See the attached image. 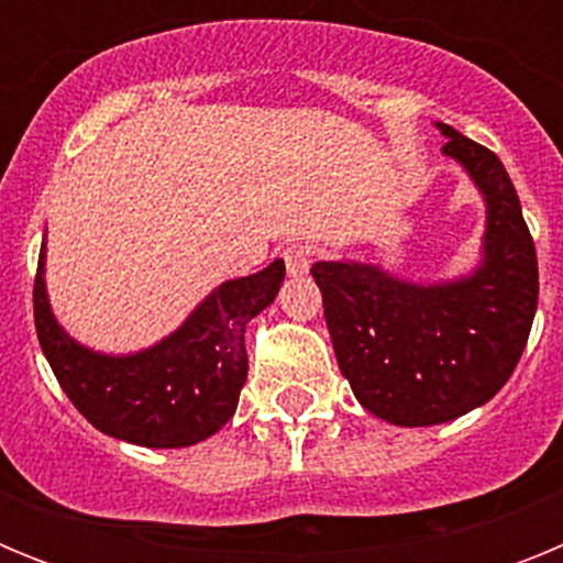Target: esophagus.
Instances as JSON below:
<instances>
[{"mask_svg": "<svg viewBox=\"0 0 563 563\" xmlns=\"http://www.w3.org/2000/svg\"><path fill=\"white\" fill-rule=\"evenodd\" d=\"M285 265H287V273H290L292 278L307 276V273H310V265H312V251L307 245H290L285 251Z\"/></svg>", "mask_w": 563, "mask_h": 563, "instance_id": "1", "label": "esophagus"}]
</instances>
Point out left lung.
I'll use <instances>...</instances> for the list:
<instances>
[{
  "mask_svg": "<svg viewBox=\"0 0 563 563\" xmlns=\"http://www.w3.org/2000/svg\"><path fill=\"white\" fill-rule=\"evenodd\" d=\"M485 200L479 265L406 282L369 262H316L327 330L357 402L391 426H440L485 406L514 375L539 305V262L521 202L490 148L437 123Z\"/></svg>",
  "mask_w": 563,
  "mask_h": 563,
  "instance_id": "obj_1",
  "label": "left lung"
}]
</instances>
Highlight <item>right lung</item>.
Wrapping results in <instances>:
<instances>
[{"mask_svg": "<svg viewBox=\"0 0 563 563\" xmlns=\"http://www.w3.org/2000/svg\"><path fill=\"white\" fill-rule=\"evenodd\" d=\"M44 258L47 242L33 287L38 343L64 395L98 431L143 449H186L231 420L247 380L245 327L278 296L282 258L222 282L172 335L129 355L96 352L67 335L49 307Z\"/></svg>", "mask_w": 563, "mask_h": 563, "instance_id": "1", "label": "right lung"}]
</instances>
